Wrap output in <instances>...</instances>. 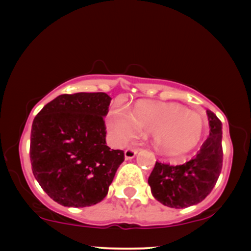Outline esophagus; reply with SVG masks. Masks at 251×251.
<instances>
[{
	"label": "esophagus",
	"mask_w": 251,
	"mask_h": 251,
	"mask_svg": "<svg viewBox=\"0 0 251 251\" xmlns=\"http://www.w3.org/2000/svg\"><path fill=\"white\" fill-rule=\"evenodd\" d=\"M138 153V150L133 148H127L125 150V158L126 159H132Z\"/></svg>",
	"instance_id": "esophagus-1"
}]
</instances>
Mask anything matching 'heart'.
<instances>
[{
	"mask_svg": "<svg viewBox=\"0 0 251 251\" xmlns=\"http://www.w3.org/2000/svg\"><path fill=\"white\" fill-rule=\"evenodd\" d=\"M108 129L116 142L134 139L142 129L153 133L155 148L169 157H180L194 150L204 135V120L200 114L178 103L139 101L132 112L114 108L109 112Z\"/></svg>",
	"mask_w": 251,
	"mask_h": 251,
	"instance_id": "b5f03b06",
	"label": "heart"
}]
</instances>
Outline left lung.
<instances>
[{"label":"left lung","instance_id":"left-lung-1","mask_svg":"<svg viewBox=\"0 0 251 251\" xmlns=\"http://www.w3.org/2000/svg\"><path fill=\"white\" fill-rule=\"evenodd\" d=\"M210 134L195 158L181 165L155 162L149 177L151 192L169 208L183 209L205 200L215 188L223 165L222 123L211 111H206Z\"/></svg>","mask_w":251,"mask_h":251}]
</instances>
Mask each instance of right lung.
Instances as JSON below:
<instances>
[{"mask_svg":"<svg viewBox=\"0 0 251 251\" xmlns=\"http://www.w3.org/2000/svg\"><path fill=\"white\" fill-rule=\"evenodd\" d=\"M106 93L62 94L37 113L31 125L30 163L34 177L53 201L85 208L108 192L123 150L106 145Z\"/></svg>","mask_w":251,"mask_h":251,"instance_id":"right-lung-1","label":"right lung"}]
</instances>
